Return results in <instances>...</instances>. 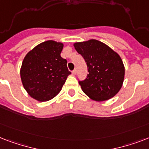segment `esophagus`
<instances>
[{
  "label": "esophagus",
  "instance_id": "1",
  "mask_svg": "<svg viewBox=\"0 0 149 149\" xmlns=\"http://www.w3.org/2000/svg\"><path fill=\"white\" fill-rule=\"evenodd\" d=\"M76 73H77V70H74L73 71H72V74L73 75V76H75V75H76Z\"/></svg>",
  "mask_w": 149,
  "mask_h": 149
}]
</instances>
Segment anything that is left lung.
<instances>
[{
    "label": "left lung",
    "instance_id": "obj_1",
    "mask_svg": "<svg viewBox=\"0 0 149 149\" xmlns=\"http://www.w3.org/2000/svg\"><path fill=\"white\" fill-rule=\"evenodd\" d=\"M87 65L89 74L79 81L82 91L91 99L104 101L119 92L125 78V66L120 56L96 39L73 44Z\"/></svg>",
    "mask_w": 149,
    "mask_h": 149
}]
</instances>
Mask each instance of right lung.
Listing matches in <instances>:
<instances>
[{"label":"right lung","instance_id":"add662e5","mask_svg":"<svg viewBox=\"0 0 149 149\" xmlns=\"http://www.w3.org/2000/svg\"><path fill=\"white\" fill-rule=\"evenodd\" d=\"M63 44L49 40L29 52L22 62L21 79L29 95L36 100L48 101L62 90L71 74L67 61L61 57Z\"/></svg>","mask_w":149,"mask_h":149}]
</instances>
